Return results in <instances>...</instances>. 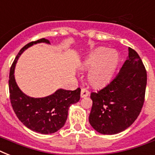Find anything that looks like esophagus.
<instances>
[{
    "mask_svg": "<svg viewBox=\"0 0 155 155\" xmlns=\"http://www.w3.org/2000/svg\"><path fill=\"white\" fill-rule=\"evenodd\" d=\"M88 95H89V92H88L87 89H85V88H82V89H81L80 96H81V97H82V98L87 97Z\"/></svg>",
    "mask_w": 155,
    "mask_h": 155,
    "instance_id": "34e87169",
    "label": "esophagus"
}]
</instances>
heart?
I'll return each instance as SVG.
<instances>
[{"label":"heart","mask_w":155,"mask_h":155,"mask_svg":"<svg viewBox=\"0 0 155 155\" xmlns=\"http://www.w3.org/2000/svg\"><path fill=\"white\" fill-rule=\"evenodd\" d=\"M117 52L100 47L90 53L83 62V69H90L87 74L88 81L94 87H101L111 80L117 66Z\"/></svg>","instance_id":"b5f03b06"}]
</instances>
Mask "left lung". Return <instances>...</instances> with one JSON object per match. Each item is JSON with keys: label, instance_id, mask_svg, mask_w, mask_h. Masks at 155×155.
Here are the masks:
<instances>
[{"label": "left lung", "instance_id": "1", "mask_svg": "<svg viewBox=\"0 0 155 155\" xmlns=\"http://www.w3.org/2000/svg\"><path fill=\"white\" fill-rule=\"evenodd\" d=\"M147 71L138 54L129 47V55L115 78L91 93L89 123L102 134H116L129 128L142 110L147 87Z\"/></svg>", "mask_w": 155, "mask_h": 155}]
</instances>
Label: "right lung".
Wrapping results in <instances>:
<instances>
[{
  "label": "right lung",
  "instance_id": "obj_1",
  "mask_svg": "<svg viewBox=\"0 0 155 155\" xmlns=\"http://www.w3.org/2000/svg\"><path fill=\"white\" fill-rule=\"evenodd\" d=\"M44 42L51 44L46 38L31 42L22 47L13 61L9 72L8 88L10 102L18 119L28 129L42 134L57 132L65 125L68 109L80 99V89L75 91L59 88L53 94L41 98L25 95L17 84L14 76L15 67L20 55L33 45Z\"/></svg>",
  "mask_w": 155,
  "mask_h": 155
}]
</instances>
